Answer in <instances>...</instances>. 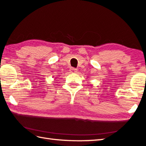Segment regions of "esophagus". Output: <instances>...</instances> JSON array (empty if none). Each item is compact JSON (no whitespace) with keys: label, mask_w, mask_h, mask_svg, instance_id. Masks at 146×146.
I'll list each match as a JSON object with an SVG mask.
<instances>
[{"label":"esophagus","mask_w":146,"mask_h":146,"mask_svg":"<svg viewBox=\"0 0 146 146\" xmlns=\"http://www.w3.org/2000/svg\"><path fill=\"white\" fill-rule=\"evenodd\" d=\"M70 73H75L77 72V70H76V69H75V68H71L70 69Z\"/></svg>","instance_id":"esophagus-1"}]
</instances>
